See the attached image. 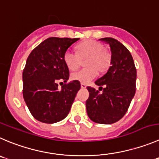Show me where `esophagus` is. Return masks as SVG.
Listing matches in <instances>:
<instances>
[{"label":"esophagus","mask_w":159,"mask_h":159,"mask_svg":"<svg viewBox=\"0 0 159 159\" xmlns=\"http://www.w3.org/2000/svg\"><path fill=\"white\" fill-rule=\"evenodd\" d=\"M87 85L85 84H81V88H86Z\"/></svg>","instance_id":"esophagus-1"}]
</instances>
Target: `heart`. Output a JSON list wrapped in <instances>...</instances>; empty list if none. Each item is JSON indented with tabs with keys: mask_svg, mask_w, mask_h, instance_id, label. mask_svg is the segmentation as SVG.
Instances as JSON below:
<instances>
[{
	"mask_svg": "<svg viewBox=\"0 0 159 159\" xmlns=\"http://www.w3.org/2000/svg\"><path fill=\"white\" fill-rule=\"evenodd\" d=\"M78 54L68 49L63 55V60L70 70H75L80 64L81 58H87L86 66L88 68L72 72L71 79L80 81L81 84H89L98 75L100 71H105L111 65V57L108 51L103 50V46L94 40H86L76 47Z\"/></svg>",
	"mask_w": 159,
	"mask_h": 159,
	"instance_id": "heart-1",
	"label": "heart"
}]
</instances>
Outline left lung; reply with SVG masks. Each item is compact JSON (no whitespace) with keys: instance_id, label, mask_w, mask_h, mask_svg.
<instances>
[{"instance_id":"1","label":"left lung","mask_w":159,"mask_h":159,"mask_svg":"<svg viewBox=\"0 0 159 159\" xmlns=\"http://www.w3.org/2000/svg\"><path fill=\"white\" fill-rule=\"evenodd\" d=\"M111 48V66L95 81L99 90L87 87V112L93 122L111 124L120 120L127 111L136 92L137 69L129 50L111 37L101 38ZM104 88H103V87Z\"/></svg>"}]
</instances>
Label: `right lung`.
Returning <instances> with one entry per match:
<instances>
[{
	"label": "right lung",
	"mask_w": 159,
	"mask_h": 159,
	"mask_svg": "<svg viewBox=\"0 0 159 159\" xmlns=\"http://www.w3.org/2000/svg\"><path fill=\"white\" fill-rule=\"evenodd\" d=\"M80 38L50 37L29 55L22 72L24 101L32 116L44 123H54L69 114L80 81L67 83L69 70L63 60L66 50ZM64 83L58 89V83Z\"/></svg>",
	"instance_id": "add662e5"
}]
</instances>
